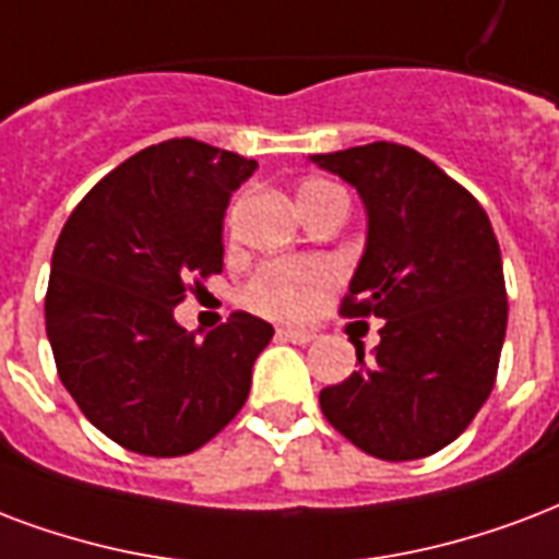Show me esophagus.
I'll use <instances>...</instances> for the list:
<instances>
[{
    "mask_svg": "<svg viewBox=\"0 0 559 559\" xmlns=\"http://www.w3.org/2000/svg\"><path fill=\"white\" fill-rule=\"evenodd\" d=\"M278 336L287 340V343H296V346H308V343L317 340V334L308 331V328H278Z\"/></svg>",
    "mask_w": 559,
    "mask_h": 559,
    "instance_id": "obj_1",
    "label": "esophagus"
}]
</instances>
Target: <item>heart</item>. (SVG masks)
Here are the masks:
<instances>
[{
  "instance_id": "1",
  "label": "heart",
  "mask_w": 559,
  "mask_h": 559,
  "mask_svg": "<svg viewBox=\"0 0 559 559\" xmlns=\"http://www.w3.org/2000/svg\"><path fill=\"white\" fill-rule=\"evenodd\" d=\"M328 181H308L298 190V199L328 190ZM336 272L331 263L310 258H287V261L263 263L242 289V301L258 313L278 319L308 317L317 301L334 287Z\"/></svg>"
}]
</instances>
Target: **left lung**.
Listing matches in <instances>:
<instances>
[{
	"instance_id": "8db88e82",
	"label": "left lung",
	"mask_w": 559,
	"mask_h": 559,
	"mask_svg": "<svg viewBox=\"0 0 559 559\" xmlns=\"http://www.w3.org/2000/svg\"><path fill=\"white\" fill-rule=\"evenodd\" d=\"M355 187L366 249L343 317L383 319L381 343L343 383L325 386V419L360 451L419 460L445 449L492 393L507 331L501 249L478 199L399 143L310 155Z\"/></svg>"
}]
</instances>
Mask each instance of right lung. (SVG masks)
<instances>
[{"mask_svg": "<svg viewBox=\"0 0 559 559\" xmlns=\"http://www.w3.org/2000/svg\"><path fill=\"white\" fill-rule=\"evenodd\" d=\"M254 169L258 160L193 138L166 140L102 178L55 242V366L81 413L122 449L190 454L249 399L270 322L237 310L195 340L173 310L187 281L223 272L225 207Z\"/></svg>", "mask_w": 559, "mask_h": 559, "instance_id": "add662e5", "label": "right lung"}]
</instances>
